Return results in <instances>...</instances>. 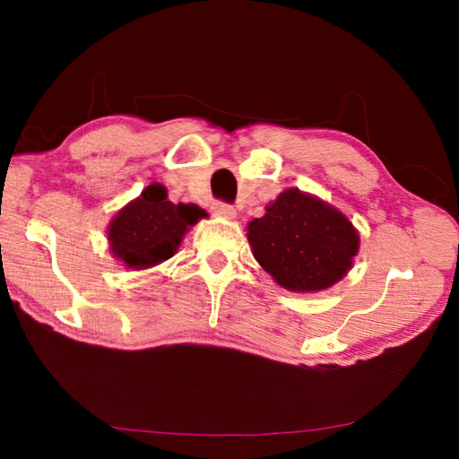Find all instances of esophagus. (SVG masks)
Masks as SVG:
<instances>
[{
	"mask_svg": "<svg viewBox=\"0 0 459 459\" xmlns=\"http://www.w3.org/2000/svg\"><path fill=\"white\" fill-rule=\"evenodd\" d=\"M212 212L216 216H224V219H232L235 216V208H232L230 204H227V202H214L212 204Z\"/></svg>",
	"mask_w": 459,
	"mask_h": 459,
	"instance_id": "obj_1",
	"label": "esophagus"
}]
</instances>
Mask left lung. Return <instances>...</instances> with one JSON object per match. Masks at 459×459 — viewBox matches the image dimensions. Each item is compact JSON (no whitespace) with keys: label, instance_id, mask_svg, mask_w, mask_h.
Here are the masks:
<instances>
[{"label":"left lung","instance_id":"1","mask_svg":"<svg viewBox=\"0 0 459 459\" xmlns=\"http://www.w3.org/2000/svg\"><path fill=\"white\" fill-rule=\"evenodd\" d=\"M247 229L255 259L291 291H320L340 281L359 253L352 222L298 188L279 194Z\"/></svg>","mask_w":459,"mask_h":459}]
</instances>
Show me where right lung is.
Here are the masks:
<instances>
[{
	"label": "right lung",
	"mask_w": 459,
	"mask_h": 459,
	"mask_svg": "<svg viewBox=\"0 0 459 459\" xmlns=\"http://www.w3.org/2000/svg\"><path fill=\"white\" fill-rule=\"evenodd\" d=\"M204 211L194 204H172L166 188L152 184L127 204L108 227L115 257L131 269H145L172 257L182 237Z\"/></svg>",
	"instance_id": "right-lung-1"
}]
</instances>
